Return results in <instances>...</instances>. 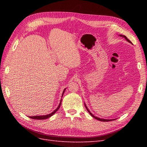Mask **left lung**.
<instances>
[{
	"label": "left lung",
	"mask_w": 147,
	"mask_h": 147,
	"mask_svg": "<svg viewBox=\"0 0 147 147\" xmlns=\"http://www.w3.org/2000/svg\"><path fill=\"white\" fill-rule=\"evenodd\" d=\"M119 35L120 36H121V37H124V38H125L127 42H129V43H131V41L129 40H128L127 39V37L126 36H124V35ZM85 107L86 108V109H87V111H88V112H89V114L92 115V116L93 117H94L95 119H96V120H98V121H103V122H107V121H114V120H115V119H102V118H99V117H96V116H95L94 115H93V114H92L91 112H90V111H89V109H88V107H86V104H85Z\"/></svg>",
	"instance_id": "1"
}]
</instances>
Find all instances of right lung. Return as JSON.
<instances>
[{"instance_id": "1", "label": "right lung", "mask_w": 147, "mask_h": 147, "mask_svg": "<svg viewBox=\"0 0 147 147\" xmlns=\"http://www.w3.org/2000/svg\"><path fill=\"white\" fill-rule=\"evenodd\" d=\"M65 89L66 88H65L64 90V91H63V92H62V96H63V95H64V92H65ZM61 102H62V99H61V100H60V103H59V105H58V107H57V109H55V110H54V111H53L52 113H50L49 114H47V115H35V116H29V117L30 118H31V119H47V118H49V117H51L52 115H54L56 112H57L58 110H59V109L60 108V106H61Z\"/></svg>"}]
</instances>
